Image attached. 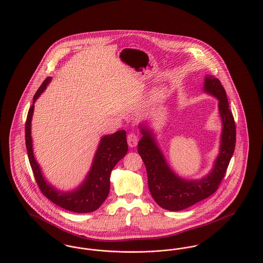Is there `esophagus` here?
I'll use <instances>...</instances> for the list:
<instances>
[{
	"mask_svg": "<svg viewBox=\"0 0 263 263\" xmlns=\"http://www.w3.org/2000/svg\"><path fill=\"white\" fill-rule=\"evenodd\" d=\"M138 141H139V135H138L137 133L131 132V133L128 134V136H127V142H128L129 147H131V148H132V147H135V146L137 145Z\"/></svg>",
	"mask_w": 263,
	"mask_h": 263,
	"instance_id": "1",
	"label": "esophagus"
}]
</instances>
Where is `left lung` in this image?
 I'll return each mask as SVG.
<instances>
[{"label": "left lung", "mask_w": 263, "mask_h": 263, "mask_svg": "<svg viewBox=\"0 0 263 263\" xmlns=\"http://www.w3.org/2000/svg\"><path fill=\"white\" fill-rule=\"evenodd\" d=\"M203 89L218 99V109L222 119L220 153L213 171L200 181H185L176 176L155 143L152 133L141 128L143 137L138 143L139 153L148 176V186L155 201L168 211H182L212 196L224 178L234 152L236 130L227 92L218 78L209 76L204 79Z\"/></svg>", "instance_id": "left-lung-1"}]
</instances>
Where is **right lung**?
Here are the masks:
<instances>
[{
  "label": "right lung",
  "mask_w": 263,
  "mask_h": 263,
  "mask_svg": "<svg viewBox=\"0 0 263 263\" xmlns=\"http://www.w3.org/2000/svg\"><path fill=\"white\" fill-rule=\"evenodd\" d=\"M49 80L50 78H46L34 94L32 105L29 109L27 116L25 127L26 147L31 170L39 189L49 201L62 209L73 213H91L96 211L103 203V201L106 200L110 190L111 171L113 170L115 165L128 151L126 132L124 130H120L112 135L104 136L101 139L100 145L94 157L92 168L84 183L77 191L65 194L55 191L51 185L47 184L41 173L39 165L34 160L31 137V121L33 112V103L46 89Z\"/></svg>",
  "instance_id": "1"
}]
</instances>
